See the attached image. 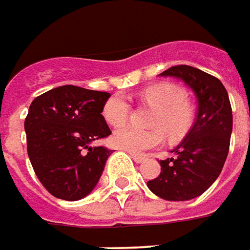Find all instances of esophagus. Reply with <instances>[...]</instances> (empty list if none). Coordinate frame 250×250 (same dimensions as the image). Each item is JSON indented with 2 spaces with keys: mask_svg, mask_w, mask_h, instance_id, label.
Returning <instances> with one entry per match:
<instances>
[{
  "mask_svg": "<svg viewBox=\"0 0 250 250\" xmlns=\"http://www.w3.org/2000/svg\"><path fill=\"white\" fill-rule=\"evenodd\" d=\"M130 154V157L133 158V161L135 162H137V164H140V162H143V161L146 160L145 155H140V154H135V152H129Z\"/></svg>",
  "mask_w": 250,
  "mask_h": 250,
  "instance_id": "esophagus-1",
  "label": "esophagus"
}]
</instances>
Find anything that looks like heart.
Instances as JSON below:
<instances>
[{"instance_id":"b5f03b06","label":"heart","mask_w":250,"mask_h":250,"mask_svg":"<svg viewBox=\"0 0 250 250\" xmlns=\"http://www.w3.org/2000/svg\"><path fill=\"white\" fill-rule=\"evenodd\" d=\"M140 99L155 108L150 125L155 128L142 129L133 125H124L115 129L113 143L126 151L143 152L162 145L164 132L170 140L183 137L191 126L192 110L186 102L183 90L168 83H160L146 88ZM130 104L126 99L117 95L105 102L103 115L110 125H121L128 120Z\"/></svg>"}]
</instances>
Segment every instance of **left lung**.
Wrapping results in <instances>:
<instances>
[{"label":"left lung","mask_w":250,"mask_h":250,"mask_svg":"<svg viewBox=\"0 0 250 250\" xmlns=\"http://www.w3.org/2000/svg\"><path fill=\"white\" fill-rule=\"evenodd\" d=\"M160 75L176 77L194 92L197 117L172 151L175 158L160 161V176L147 182V187L160 198L188 201L207 191L222 172L232 132L230 99L219 78L195 67L173 66Z\"/></svg>","instance_id":"1"}]
</instances>
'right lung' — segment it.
<instances>
[{"mask_svg":"<svg viewBox=\"0 0 250 250\" xmlns=\"http://www.w3.org/2000/svg\"><path fill=\"white\" fill-rule=\"evenodd\" d=\"M110 93L64 85L37 96L24 121L35 175L53 197L77 201L98 184L111 150L92 147L111 135L102 115Z\"/></svg>","mask_w":250,"mask_h":250,"instance_id":"1","label":"right lung"}]
</instances>
